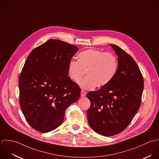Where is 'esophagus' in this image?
Returning a JSON list of instances; mask_svg holds the SVG:
<instances>
[{"label": "esophagus", "instance_id": "esophagus-1", "mask_svg": "<svg viewBox=\"0 0 159 159\" xmlns=\"http://www.w3.org/2000/svg\"><path fill=\"white\" fill-rule=\"evenodd\" d=\"M86 95V92L84 90H81V97H85Z\"/></svg>", "mask_w": 159, "mask_h": 159}]
</instances>
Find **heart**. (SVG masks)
Instances as JSON below:
<instances>
[{
	"instance_id": "heart-1",
	"label": "heart",
	"mask_w": 159,
	"mask_h": 159,
	"mask_svg": "<svg viewBox=\"0 0 159 159\" xmlns=\"http://www.w3.org/2000/svg\"><path fill=\"white\" fill-rule=\"evenodd\" d=\"M78 61L71 60L68 65L70 78L78 82L85 75L88 76L80 82L84 89H92L98 86L107 85L115 76L118 68V59L111 52L97 49H88L77 55Z\"/></svg>"
}]
</instances>
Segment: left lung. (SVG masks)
Wrapping results in <instances>:
<instances>
[{"label":"left lung","mask_w":159,"mask_h":159,"mask_svg":"<svg viewBox=\"0 0 159 159\" xmlns=\"http://www.w3.org/2000/svg\"><path fill=\"white\" fill-rule=\"evenodd\" d=\"M118 56V68L111 81L99 90L89 92L88 121L96 133L111 136L123 131L139 110L144 89L142 73L131 56L110 44Z\"/></svg>","instance_id":"obj_1"}]
</instances>
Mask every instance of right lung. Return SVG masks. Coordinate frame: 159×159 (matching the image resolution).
<instances>
[{"instance_id":"add662e5","label":"right lung","mask_w":159,"mask_h":159,"mask_svg":"<svg viewBox=\"0 0 159 159\" xmlns=\"http://www.w3.org/2000/svg\"><path fill=\"white\" fill-rule=\"evenodd\" d=\"M78 48L50 39L29 54L19 76V102L30 125L48 133L63 122L65 111L80 96L81 89L68 76V65Z\"/></svg>"}]
</instances>
